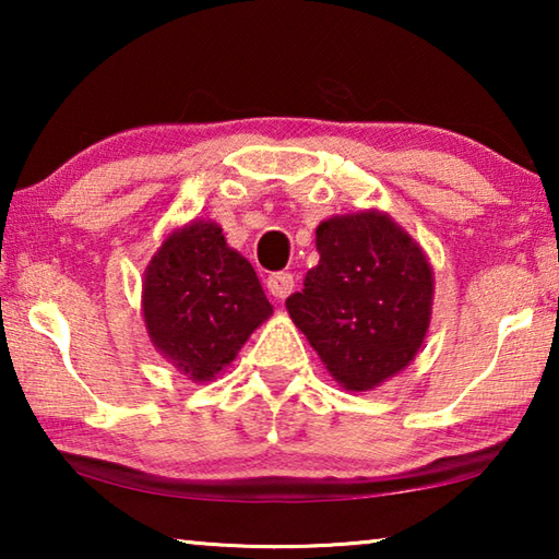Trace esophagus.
<instances>
[{"instance_id": "34e87169", "label": "esophagus", "mask_w": 559, "mask_h": 559, "mask_svg": "<svg viewBox=\"0 0 559 559\" xmlns=\"http://www.w3.org/2000/svg\"><path fill=\"white\" fill-rule=\"evenodd\" d=\"M293 286H296V281H293V276H290V273H286V271L271 273L269 281H266V288H269V293H271V296L276 298V300L288 298Z\"/></svg>"}]
</instances>
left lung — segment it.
<instances>
[{"mask_svg":"<svg viewBox=\"0 0 559 559\" xmlns=\"http://www.w3.org/2000/svg\"><path fill=\"white\" fill-rule=\"evenodd\" d=\"M320 261L288 316L330 377L349 392H370L406 370L427 340L433 269L390 214H335L316 229Z\"/></svg>","mask_w":559,"mask_h":559,"instance_id":"left-lung-1","label":"left lung"}]
</instances>
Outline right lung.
Masks as SVG:
<instances>
[{
	"instance_id": "obj_1",
	"label": "right lung",
	"mask_w": 559,
	"mask_h": 559,
	"mask_svg": "<svg viewBox=\"0 0 559 559\" xmlns=\"http://www.w3.org/2000/svg\"><path fill=\"white\" fill-rule=\"evenodd\" d=\"M273 306L249 261L216 222L167 234L143 276V318L153 347L192 382L229 367Z\"/></svg>"
}]
</instances>
